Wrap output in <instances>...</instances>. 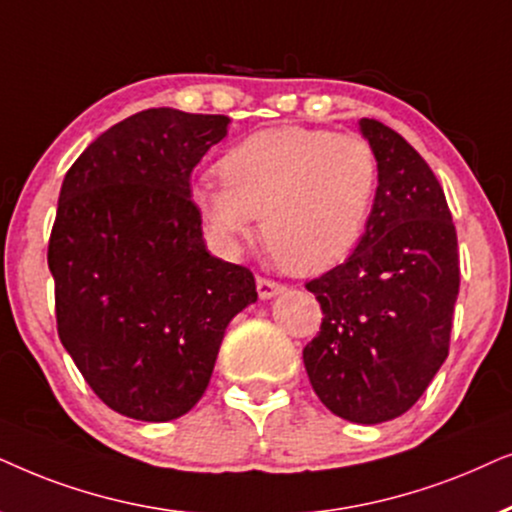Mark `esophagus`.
I'll use <instances>...</instances> for the list:
<instances>
[{
  "mask_svg": "<svg viewBox=\"0 0 512 512\" xmlns=\"http://www.w3.org/2000/svg\"><path fill=\"white\" fill-rule=\"evenodd\" d=\"M285 288L281 283H276V281H269V278H257V295H260V299H271V297H276V295H281Z\"/></svg>",
  "mask_w": 512,
  "mask_h": 512,
  "instance_id": "1",
  "label": "esophagus"
}]
</instances>
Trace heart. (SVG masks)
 I'll list each match as a JSON object with an SVG mask.
<instances>
[{"label": "heart", "instance_id": "obj_1", "mask_svg": "<svg viewBox=\"0 0 512 512\" xmlns=\"http://www.w3.org/2000/svg\"><path fill=\"white\" fill-rule=\"evenodd\" d=\"M222 180L192 187V206L215 243L236 252L257 229L292 274H323L356 250L379 189L374 147L358 133L276 126L220 159Z\"/></svg>", "mask_w": 512, "mask_h": 512}]
</instances>
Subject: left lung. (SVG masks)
I'll return each instance as SVG.
<instances>
[{
    "label": "left lung",
    "instance_id": "8db88e82",
    "mask_svg": "<svg viewBox=\"0 0 512 512\" xmlns=\"http://www.w3.org/2000/svg\"><path fill=\"white\" fill-rule=\"evenodd\" d=\"M379 189L349 260L306 283L323 311L304 367L327 410L353 424L405 414L449 353L459 295L456 229L438 177L393 128L360 119Z\"/></svg>",
    "mask_w": 512,
    "mask_h": 512
}]
</instances>
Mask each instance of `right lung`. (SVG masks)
Segmentation results:
<instances>
[{"label": "right lung", "instance_id": "1", "mask_svg": "<svg viewBox=\"0 0 512 512\" xmlns=\"http://www.w3.org/2000/svg\"><path fill=\"white\" fill-rule=\"evenodd\" d=\"M156 107L84 149L49 241L58 337L93 393L138 421H173L206 393L231 318L257 302L250 269L210 255L189 177L229 128Z\"/></svg>", "mask_w": 512, "mask_h": 512}]
</instances>
